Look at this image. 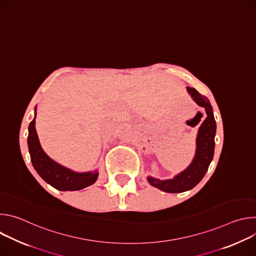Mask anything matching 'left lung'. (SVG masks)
<instances>
[{"mask_svg":"<svg viewBox=\"0 0 256 256\" xmlns=\"http://www.w3.org/2000/svg\"><path fill=\"white\" fill-rule=\"evenodd\" d=\"M188 91L200 106L204 107L208 116L198 130L196 157L188 169L173 179L158 180L152 177L148 178L151 186L170 194L182 192L194 188L204 176L214 157L216 120L212 114V107L210 100L200 94L194 88L188 87Z\"/></svg>","mask_w":256,"mask_h":256,"instance_id":"left-lung-1","label":"left lung"}]
</instances>
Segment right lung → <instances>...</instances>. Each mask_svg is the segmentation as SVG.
I'll return each instance as SVG.
<instances>
[{"label":"right lung","mask_w":256,"mask_h":256,"mask_svg":"<svg viewBox=\"0 0 256 256\" xmlns=\"http://www.w3.org/2000/svg\"><path fill=\"white\" fill-rule=\"evenodd\" d=\"M28 149L34 169L48 184L60 190H79L93 184L97 172L76 173L52 161L42 149L35 130V118L28 128Z\"/></svg>","instance_id":"obj_1"}]
</instances>
